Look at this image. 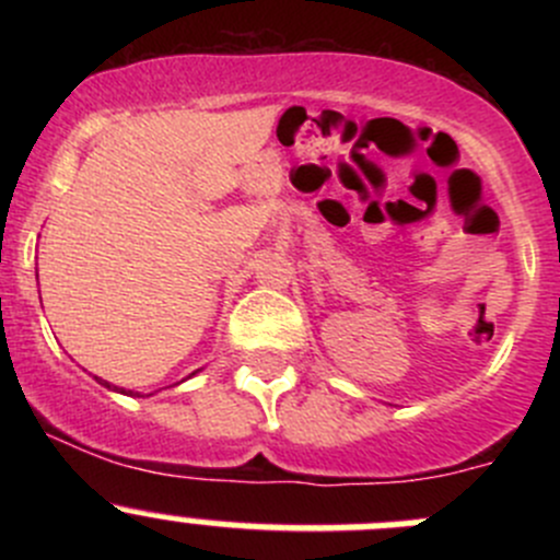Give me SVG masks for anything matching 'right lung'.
I'll list each match as a JSON object with an SVG mask.
<instances>
[{
    "mask_svg": "<svg viewBox=\"0 0 560 560\" xmlns=\"http://www.w3.org/2000/svg\"><path fill=\"white\" fill-rule=\"evenodd\" d=\"M105 387H110V385H107V382H105ZM121 393H124V389H121Z\"/></svg>",
    "mask_w": 560,
    "mask_h": 560,
    "instance_id": "add662e5",
    "label": "right lung"
}]
</instances>
